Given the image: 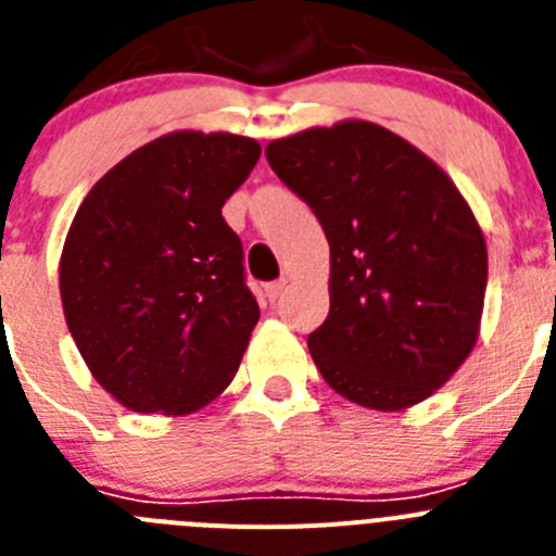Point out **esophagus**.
I'll list each match as a JSON object with an SVG mask.
<instances>
[{"mask_svg":"<svg viewBox=\"0 0 556 556\" xmlns=\"http://www.w3.org/2000/svg\"><path fill=\"white\" fill-rule=\"evenodd\" d=\"M283 287H287V281H273V283H267V289H264V292H267L269 301L275 303L283 294Z\"/></svg>","mask_w":556,"mask_h":556,"instance_id":"34e87169","label":"esophagus"}]
</instances>
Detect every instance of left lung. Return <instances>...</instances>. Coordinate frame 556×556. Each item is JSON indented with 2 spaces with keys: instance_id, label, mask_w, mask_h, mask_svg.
<instances>
[{
  "instance_id": "1",
  "label": "left lung",
  "mask_w": 556,
  "mask_h": 556,
  "mask_svg": "<svg viewBox=\"0 0 556 556\" xmlns=\"http://www.w3.org/2000/svg\"><path fill=\"white\" fill-rule=\"evenodd\" d=\"M267 161L331 248V308L308 333L328 387L381 412L440 390L473 351L488 287L484 236L459 189L372 122L278 139Z\"/></svg>"
}]
</instances>
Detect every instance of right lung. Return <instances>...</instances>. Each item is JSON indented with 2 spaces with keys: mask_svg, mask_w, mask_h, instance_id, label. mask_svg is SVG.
Wrapping results in <instances>:
<instances>
[{
  "mask_svg": "<svg viewBox=\"0 0 556 556\" xmlns=\"http://www.w3.org/2000/svg\"><path fill=\"white\" fill-rule=\"evenodd\" d=\"M258 141L169 132L88 191L61 255V301L88 370L119 404L186 415L239 370L258 303L223 217Z\"/></svg>",
  "mask_w": 556,
  "mask_h": 556,
  "instance_id": "1",
  "label": "right lung"
}]
</instances>
